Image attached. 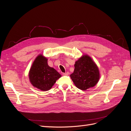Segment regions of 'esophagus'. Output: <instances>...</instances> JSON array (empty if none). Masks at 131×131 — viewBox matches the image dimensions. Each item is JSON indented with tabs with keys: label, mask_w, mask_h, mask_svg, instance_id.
<instances>
[{
	"label": "esophagus",
	"mask_w": 131,
	"mask_h": 131,
	"mask_svg": "<svg viewBox=\"0 0 131 131\" xmlns=\"http://www.w3.org/2000/svg\"><path fill=\"white\" fill-rule=\"evenodd\" d=\"M63 75H69V73L68 72H67V73H63Z\"/></svg>",
	"instance_id": "esophagus-1"
}]
</instances>
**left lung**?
I'll list each match as a JSON object with an SVG mask.
<instances>
[{
  "mask_svg": "<svg viewBox=\"0 0 131 131\" xmlns=\"http://www.w3.org/2000/svg\"><path fill=\"white\" fill-rule=\"evenodd\" d=\"M74 67V72L70 77L77 88L85 91L97 84L100 77V71L88 54L83 55L75 62Z\"/></svg>",
  "mask_w": 131,
  "mask_h": 131,
  "instance_id": "obj_1",
  "label": "left lung"
}]
</instances>
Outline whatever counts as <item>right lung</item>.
Listing matches in <instances>:
<instances>
[{
	"mask_svg": "<svg viewBox=\"0 0 131 131\" xmlns=\"http://www.w3.org/2000/svg\"><path fill=\"white\" fill-rule=\"evenodd\" d=\"M61 75L47 64V59L39 54L35 59L29 72L30 82L41 91L50 90Z\"/></svg>",
	"mask_w": 131,
	"mask_h": 131,
	"instance_id": "add662e5",
	"label": "right lung"
}]
</instances>
